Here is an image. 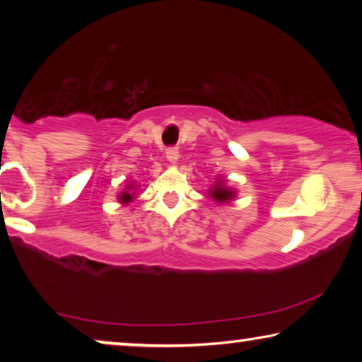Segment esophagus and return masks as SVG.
<instances>
[{
  "label": "esophagus",
  "instance_id": "1",
  "mask_svg": "<svg viewBox=\"0 0 362 362\" xmlns=\"http://www.w3.org/2000/svg\"><path fill=\"white\" fill-rule=\"evenodd\" d=\"M166 160L171 163V165H176L177 160H180V151L177 148H168L166 150Z\"/></svg>",
  "mask_w": 362,
  "mask_h": 362
}]
</instances>
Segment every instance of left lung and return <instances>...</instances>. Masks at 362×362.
I'll list each match as a JSON object with an SVG mask.
<instances>
[{
    "instance_id": "8db88e82",
    "label": "left lung",
    "mask_w": 362,
    "mask_h": 362,
    "mask_svg": "<svg viewBox=\"0 0 362 362\" xmlns=\"http://www.w3.org/2000/svg\"><path fill=\"white\" fill-rule=\"evenodd\" d=\"M207 194H209L211 199L217 202V204H227V202L235 199L237 191L234 189V187L227 186L226 177L217 176L214 185H212L209 187V191H207Z\"/></svg>"
}]
</instances>
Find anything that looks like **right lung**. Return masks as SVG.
I'll return each mask as SVG.
<instances>
[{"label": "right lung", "instance_id": "add662e5", "mask_svg": "<svg viewBox=\"0 0 362 362\" xmlns=\"http://www.w3.org/2000/svg\"><path fill=\"white\" fill-rule=\"evenodd\" d=\"M136 189H138V185H135V182H128L125 189H123L120 194L117 196L118 202H120L122 206L130 204V202L136 197Z\"/></svg>", "mask_w": 362, "mask_h": 362}]
</instances>
